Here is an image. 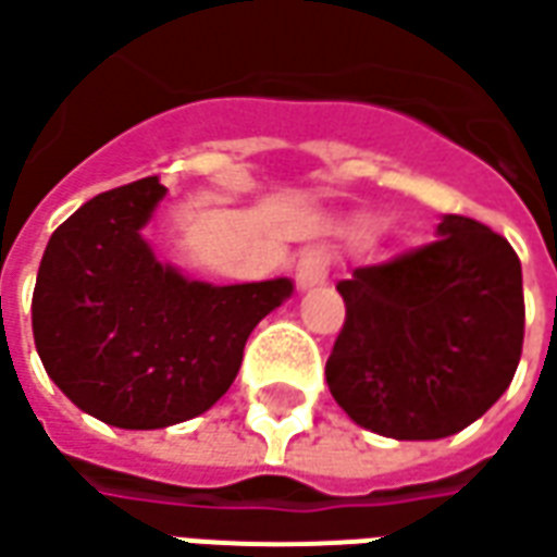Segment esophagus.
<instances>
[{
	"mask_svg": "<svg viewBox=\"0 0 557 557\" xmlns=\"http://www.w3.org/2000/svg\"><path fill=\"white\" fill-rule=\"evenodd\" d=\"M329 274V259L323 249H308L298 268H295V280H298V289H313V286H323Z\"/></svg>",
	"mask_w": 557,
	"mask_h": 557,
	"instance_id": "34e87169",
	"label": "esophagus"
}]
</instances>
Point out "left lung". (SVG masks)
<instances>
[{
  "instance_id": "left-lung-1",
  "label": "left lung",
  "mask_w": 557,
  "mask_h": 557,
  "mask_svg": "<svg viewBox=\"0 0 557 557\" xmlns=\"http://www.w3.org/2000/svg\"><path fill=\"white\" fill-rule=\"evenodd\" d=\"M347 308L326 384L347 418L399 442L467 430L512 384L521 262L500 234L442 215L436 240L338 283Z\"/></svg>"
}]
</instances>
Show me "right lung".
<instances>
[{"mask_svg": "<svg viewBox=\"0 0 557 557\" xmlns=\"http://www.w3.org/2000/svg\"><path fill=\"white\" fill-rule=\"evenodd\" d=\"M154 176L90 198L51 234L33 293L41 366L72 406L121 430H164L213 408L244 344L293 280L213 286L161 262L143 228Z\"/></svg>", "mask_w": 557, "mask_h": 557, "instance_id": "add662e5", "label": "right lung"}]
</instances>
